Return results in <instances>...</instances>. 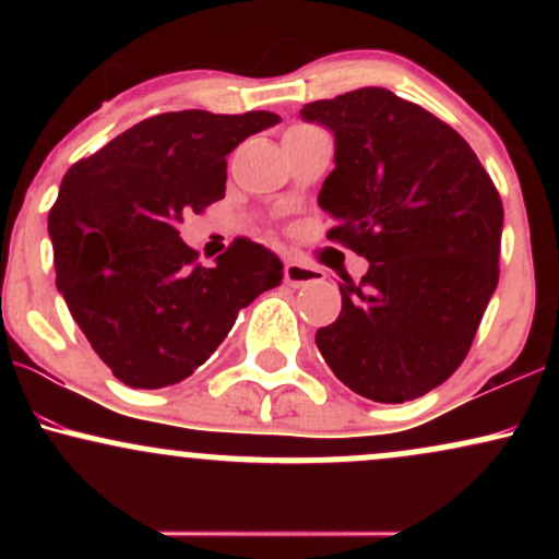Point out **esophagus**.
<instances>
[{"instance_id":"34e87169","label":"esophagus","mask_w":559,"mask_h":559,"mask_svg":"<svg viewBox=\"0 0 559 559\" xmlns=\"http://www.w3.org/2000/svg\"><path fill=\"white\" fill-rule=\"evenodd\" d=\"M284 278L288 286L299 288L307 284H320V281H323V271H318V267H312V265H305V262L288 260L284 267Z\"/></svg>"}]
</instances>
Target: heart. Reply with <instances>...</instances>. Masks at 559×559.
Masks as SVG:
<instances>
[{
	"label": "heart",
	"mask_w": 559,
	"mask_h": 559,
	"mask_svg": "<svg viewBox=\"0 0 559 559\" xmlns=\"http://www.w3.org/2000/svg\"><path fill=\"white\" fill-rule=\"evenodd\" d=\"M297 128H305V126H297Z\"/></svg>",
	"instance_id": "obj_1"
}]
</instances>
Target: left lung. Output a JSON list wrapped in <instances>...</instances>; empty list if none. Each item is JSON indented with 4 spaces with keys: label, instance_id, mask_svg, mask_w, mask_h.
<instances>
[{
    "label": "left lung",
    "instance_id": "obj_1",
    "mask_svg": "<svg viewBox=\"0 0 559 559\" xmlns=\"http://www.w3.org/2000/svg\"><path fill=\"white\" fill-rule=\"evenodd\" d=\"M301 120L336 146L318 194L329 239L370 262L338 284L320 355L365 400H418L465 360L497 288L502 199L454 128L389 88L310 102Z\"/></svg>",
    "mask_w": 559,
    "mask_h": 559
}]
</instances>
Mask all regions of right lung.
<instances>
[{"label": "right lung", "instance_id": "1", "mask_svg": "<svg viewBox=\"0 0 559 559\" xmlns=\"http://www.w3.org/2000/svg\"><path fill=\"white\" fill-rule=\"evenodd\" d=\"M281 118L254 110L163 112L79 159L49 210L57 288L118 381L163 389L189 378L241 307L284 281L271 249L236 239L213 267L178 236L186 213L226 197V157Z\"/></svg>", "mask_w": 559, "mask_h": 559}]
</instances>
